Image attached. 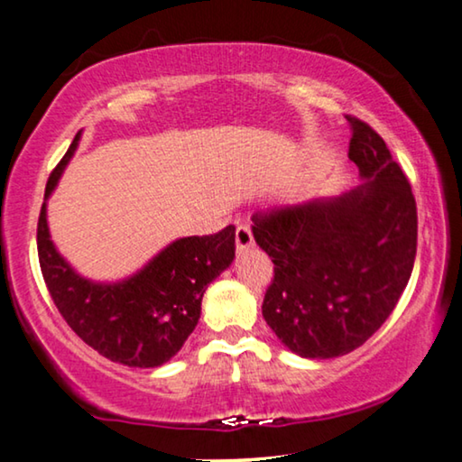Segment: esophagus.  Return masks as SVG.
<instances>
[{"label":"esophagus","instance_id":"esophagus-1","mask_svg":"<svg viewBox=\"0 0 462 462\" xmlns=\"http://www.w3.org/2000/svg\"><path fill=\"white\" fill-rule=\"evenodd\" d=\"M236 245H237V252L242 254L245 252L247 247L254 245V237H252V231L247 225H239L236 229Z\"/></svg>","mask_w":462,"mask_h":462}]
</instances>
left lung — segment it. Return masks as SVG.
Instances as JSON below:
<instances>
[{
  "mask_svg": "<svg viewBox=\"0 0 462 462\" xmlns=\"http://www.w3.org/2000/svg\"><path fill=\"white\" fill-rule=\"evenodd\" d=\"M347 158L354 189L254 215V239L275 264L263 317L287 350L336 358L356 350L396 309L417 254V204L383 139L363 120Z\"/></svg>",
  "mask_w": 462,
  "mask_h": 462,
  "instance_id": "left-lung-1",
  "label": "left lung"
}]
</instances>
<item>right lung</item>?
I'll list each match as a JSON object with an SVG mask.
<instances>
[{
    "label": "right lung",
    "instance_id": "1",
    "mask_svg": "<svg viewBox=\"0 0 462 462\" xmlns=\"http://www.w3.org/2000/svg\"><path fill=\"white\" fill-rule=\"evenodd\" d=\"M79 142L81 131L45 187L37 226L45 285L70 329L102 356L139 369L162 366L196 329L206 287L236 258V226H225L217 236L179 237L125 279L83 277L58 252L48 225V199Z\"/></svg>",
    "mask_w": 462,
    "mask_h": 462
}]
</instances>
